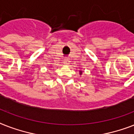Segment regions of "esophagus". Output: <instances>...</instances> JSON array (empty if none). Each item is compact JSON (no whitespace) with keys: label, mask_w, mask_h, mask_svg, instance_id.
I'll use <instances>...</instances> for the list:
<instances>
[{"label":"esophagus","mask_w":134,"mask_h":134,"mask_svg":"<svg viewBox=\"0 0 134 134\" xmlns=\"http://www.w3.org/2000/svg\"><path fill=\"white\" fill-rule=\"evenodd\" d=\"M69 59L68 58H65L64 59V60H63V63L65 64V65H69Z\"/></svg>","instance_id":"esophagus-1"}]
</instances>
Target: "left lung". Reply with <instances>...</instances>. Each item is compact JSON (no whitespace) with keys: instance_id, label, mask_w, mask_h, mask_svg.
<instances>
[{"instance_id":"8db88e82","label":"left lung","mask_w":134,"mask_h":134,"mask_svg":"<svg viewBox=\"0 0 134 134\" xmlns=\"http://www.w3.org/2000/svg\"><path fill=\"white\" fill-rule=\"evenodd\" d=\"M79 74H80V75H81V74H82V71H79Z\"/></svg>"}]
</instances>
